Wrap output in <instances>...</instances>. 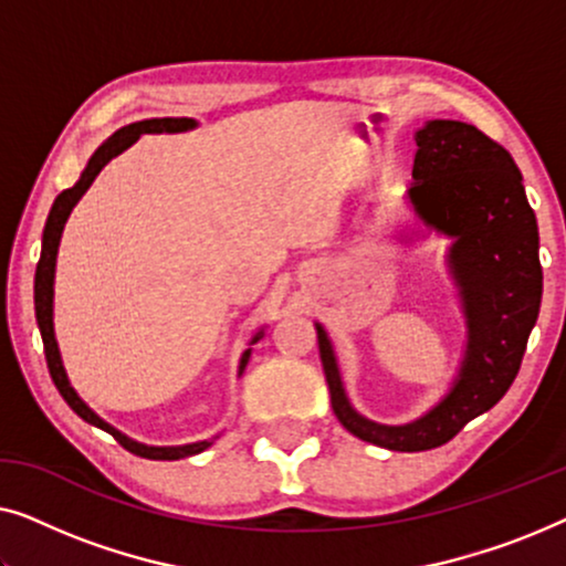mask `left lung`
I'll return each instance as SVG.
<instances>
[{
    "label": "left lung",
    "mask_w": 566,
    "mask_h": 566,
    "mask_svg": "<svg viewBox=\"0 0 566 566\" xmlns=\"http://www.w3.org/2000/svg\"><path fill=\"white\" fill-rule=\"evenodd\" d=\"M415 142V182L407 198L424 227L453 239L448 270L467 316L459 376L446 397L415 422H374L353 409L335 347L316 324L337 420L366 443L407 453L448 443L463 424L505 397L521 370L544 291L536 213L510 151L461 120H428Z\"/></svg>",
    "instance_id": "1"
}]
</instances>
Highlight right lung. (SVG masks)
<instances>
[{"instance_id": "1", "label": "right lung", "mask_w": 566, "mask_h": 566, "mask_svg": "<svg viewBox=\"0 0 566 566\" xmlns=\"http://www.w3.org/2000/svg\"><path fill=\"white\" fill-rule=\"evenodd\" d=\"M196 126L198 123L192 118H149V120L130 123V126H123L120 130H115V134L107 138V142L99 146L95 154H92L80 180H76L72 188L64 190L56 200H53L49 221H45V229H43L41 260H38V270H35V319H38V329H41V337H43L45 363H49L51 378H53V384H56L59 394L64 397L66 405L82 417L84 422H90L99 430L111 432V436L118 440L126 451L142 455V459H151V461H177V459H185V455H196L200 451H206L208 446H213L216 438L198 440V443H188V446H144V443H136V440H130L128 436H123L120 430H115L113 424H107L103 420V417H97L95 412H92V409L80 399V394L72 389V384H69V376L64 370V363H61L56 332H53V275H56L59 242H61V234H64L69 213H72V208L80 203V198L84 196V192L90 190V185L95 182L99 169H103L113 157H118L120 151H126L130 144H136L142 134H182V130H190ZM260 337H262V329L252 337V345L258 343ZM250 355H252V347H247V350L242 353V358H239V376L244 374L247 363H250Z\"/></svg>"}]
</instances>
